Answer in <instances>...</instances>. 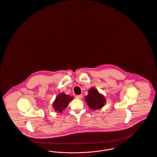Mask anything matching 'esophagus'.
I'll list each match as a JSON object with an SVG mask.
<instances>
[{
	"label": "esophagus",
	"instance_id": "34e87169",
	"mask_svg": "<svg viewBox=\"0 0 157 157\" xmlns=\"http://www.w3.org/2000/svg\"><path fill=\"white\" fill-rule=\"evenodd\" d=\"M76 98L78 99H81L82 98V94H79V95H77L76 96Z\"/></svg>",
	"mask_w": 157,
	"mask_h": 157
}]
</instances>
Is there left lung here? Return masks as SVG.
Instances as JSON below:
<instances>
[{"label": "left lung", "mask_w": 157, "mask_h": 157, "mask_svg": "<svg viewBox=\"0 0 157 157\" xmlns=\"http://www.w3.org/2000/svg\"><path fill=\"white\" fill-rule=\"evenodd\" d=\"M85 101L89 108L93 110L101 108L106 103L105 97L100 94L97 90L94 88H91L89 90L88 95L85 97Z\"/></svg>", "instance_id": "obj_1"}]
</instances>
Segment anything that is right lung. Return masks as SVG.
Listing matches in <instances>:
<instances>
[{
    "label": "right lung",
    "mask_w": 157,
    "mask_h": 157,
    "mask_svg": "<svg viewBox=\"0 0 157 157\" xmlns=\"http://www.w3.org/2000/svg\"><path fill=\"white\" fill-rule=\"evenodd\" d=\"M73 100L72 97L69 95H66L64 93H61L56 97L53 103V108L55 111L61 112L66 108L71 101Z\"/></svg>",
    "instance_id": "1"
}]
</instances>
